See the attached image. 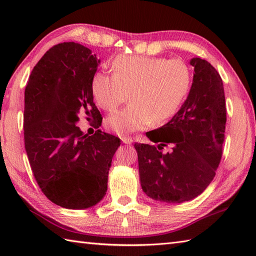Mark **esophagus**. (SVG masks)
<instances>
[{
    "instance_id": "esophagus-1",
    "label": "esophagus",
    "mask_w": 256,
    "mask_h": 256,
    "mask_svg": "<svg viewBox=\"0 0 256 256\" xmlns=\"http://www.w3.org/2000/svg\"><path fill=\"white\" fill-rule=\"evenodd\" d=\"M121 140L124 143V144H131L133 142L132 138H128V136H123L121 138Z\"/></svg>"
}]
</instances>
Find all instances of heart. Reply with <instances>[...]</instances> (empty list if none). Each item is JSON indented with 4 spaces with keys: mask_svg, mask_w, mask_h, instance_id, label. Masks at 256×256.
<instances>
[{
    "mask_svg": "<svg viewBox=\"0 0 256 256\" xmlns=\"http://www.w3.org/2000/svg\"><path fill=\"white\" fill-rule=\"evenodd\" d=\"M112 70L113 74L96 72L91 89L98 106L110 112L131 96V104L106 121L111 132L122 136L172 118L192 84V70L180 59L122 55L114 59Z\"/></svg>",
    "mask_w": 256,
    "mask_h": 256,
    "instance_id": "b5f03b06",
    "label": "heart"
}]
</instances>
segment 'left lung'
<instances>
[{"mask_svg": "<svg viewBox=\"0 0 256 256\" xmlns=\"http://www.w3.org/2000/svg\"><path fill=\"white\" fill-rule=\"evenodd\" d=\"M190 64L194 72L187 99L160 128L181 136L146 133L158 144H134L143 192L167 204L192 200L209 186L224 142L226 108L220 74L204 59L192 58Z\"/></svg>", "mask_w": 256, "mask_h": 256, "instance_id": "left-lung-1", "label": "left lung"}]
</instances>
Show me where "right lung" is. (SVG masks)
<instances>
[{
  "instance_id": "obj_1",
  "label": "right lung",
  "mask_w": 256,
  "mask_h": 256,
  "mask_svg": "<svg viewBox=\"0 0 256 256\" xmlns=\"http://www.w3.org/2000/svg\"><path fill=\"white\" fill-rule=\"evenodd\" d=\"M100 60L78 42H62L36 64L25 88L24 142L42 194L67 209L96 204L108 189L112 157L121 144L100 130L91 136L76 125L80 114L101 125L91 82Z\"/></svg>"
}]
</instances>
